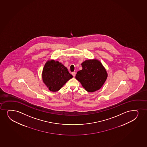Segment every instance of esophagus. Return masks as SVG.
I'll return each mask as SVG.
<instances>
[{
    "label": "esophagus",
    "instance_id": "obj_1",
    "mask_svg": "<svg viewBox=\"0 0 147 147\" xmlns=\"http://www.w3.org/2000/svg\"><path fill=\"white\" fill-rule=\"evenodd\" d=\"M72 74L73 76L74 77L75 76V75H76V72H72Z\"/></svg>",
    "mask_w": 147,
    "mask_h": 147
}]
</instances>
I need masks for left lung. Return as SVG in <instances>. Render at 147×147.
<instances>
[{
	"mask_svg": "<svg viewBox=\"0 0 147 147\" xmlns=\"http://www.w3.org/2000/svg\"><path fill=\"white\" fill-rule=\"evenodd\" d=\"M83 69L78 71L76 79L88 92H94L102 88L107 80V72L101 62L96 59L82 63Z\"/></svg>",
	"mask_w": 147,
	"mask_h": 147,
	"instance_id": "left-lung-1",
	"label": "left lung"
}]
</instances>
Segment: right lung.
<instances>
[{"mask_svg":"<svg viewBox=\"0 0 147 147\" xmlns=\"http://www.w3.org/2000/svg\"><path fill=\"white\" fill-rule=\"evenodd\" d=\"M72 77L66 67L54 60L45 63L42 72L43 82L49 90L53 92L59 91Z\"/></svg>","mask_w":147,"mask_h":147,"instance_id":"add662e5","label":"right lung"}]
</instances>
